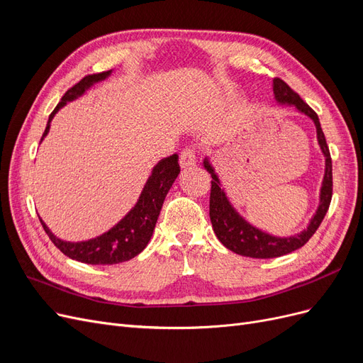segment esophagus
Segmentation results:
<instances>
[{
	"label": "esophagus",
	"mask_w": 363,
	"mask_h": 363,
	"mask_svg": "<svg viewBox=\"0 0 363 363\" xmlns=\"http://www.w3.org/2000/svg\"><path fill=\"white\" fill-rule=\"evenodd\" d=\"M196 163V152L194 148H186L180 155V164L182 168H191Z\"/></svg>",
	"instance_id": "obj_1"
}]
</instances>
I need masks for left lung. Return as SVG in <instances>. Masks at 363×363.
Here are the masks:
<instances>
[{
  "mask_svg": "<svg viewBox=\"0 0 363 363\" xmlns=\"http://www.w3.org/2000/svg\"><path fill=\"white\" fill-rule=\"evenodd\" d=\"M272 91L274 98L279 104H289L294 106L300 113L311 118L316 128V139L318 145H320L323 155L325 157V171L323 186L320 191V206H318L315 215L312 216L309 225L304 228L303 232L296 233L294 236H272L263 230L250 224L245 218L238 213L236 208L227 199V194L221 188V182H219L218 174L212 167L208 157L204 159V168L212 175V188H211V206H208V215H211V221L213 232L216 238L221 240V244L232 250L236 255L252 257V259H271V257H280L292 252L295 250L301 248L307 240H309L313 233L323 223V219L328 211V206L332 201V191H333V175H332V157L330 151H328L325 136L323 133V128L320 124L318 115L307 106L300 95L294 92L291 87L280 79H274L272 82Z\"/></svg>",
  "mask_w": 363,
  "mask_h": 363,
  "instance_id": "1",
  "label": "left lung"
}]
</instances>
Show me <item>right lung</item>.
<instances>
[{
  "instance_id": "obj_1",
  "label": "right lung",
  "mask_w": 363,
  "mask_h": 363,
  "mask_svg": "<svg viewBox=\"0 0 363 363\" xmlns=\"http://www.w3.org/2000/svg\"><path fill=\"white\" fill-rule=\"evenodd\" d=\"M112 71H104L100 74L86 75L83 79L74 84L69 91H67L62 96V101L56 106L52 113L48 118L47 128L43 131L42 139L48 135L50 124L60 108L68 101H74L82 96L87 89L98 83L106 80ZM180 174L179 156L172 155L169 157L162 159L151 171L144 189L140 192V196L135 207L121 219V221L113 225L108 232L96 236L94 239L82 240V242H67L52 235L47 224L40 219V224L45 230V233L50 236L51 242L56 245L65 256L71 257L72 260H79L87 265H115V263L127 262L138 256L140 251L148 245L150 239L155 232L160 208L163 206L164 196L171 189L172 183Z\"/></svg>"
}]
</instances>
